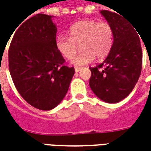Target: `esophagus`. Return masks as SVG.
<instances>
[{"label":"esophagus","instance_id":"obj_1","mask_svg":"<svg viewBox=\"0 0 151 151\" xmlns=\"http://www.w3.org/2000/svg\"><path fill=\"white\" fill-rule=\"evenodd\" d=\"M81 70V67H76V68H75V71H76V72H79Z\"/></svg>","mask_w":151,"mask_h":151}]
</instances>
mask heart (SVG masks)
I'll list each match as a JSON object with an SVG mask.
<instances>
[{
	"label": "heart",
	"instance_id": "obj_1",
	"mask_svg": "<svg viewBox=\"0 0 151 151\" xmlns=\"http://www.w3.org/2000/svg\"><path fill=\"white\" fill-rule=\"evenodd\" d=\"M69 36L63 34L55 38V47L64 58L70 60L76 55L80 44L81 52L72 60L75 65H84L93 60L104 59L112 49L114 32L106 22L82 20L69 28Z\"/></svg>",
	"mask_w": 151,
	"mask_h": 151
}]
</instances>
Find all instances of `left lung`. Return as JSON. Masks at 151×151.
Listing matches in <instances>:
<instances>
[{
    "label": "left lung",
    "instance_id": "8db88e82",
    "mask_svg": "<svg viewBox=\"0 0 151 151\" xmlns=\"http://www.w3.org/2000/svg\"><path fill=\"white\" fill-rule=\"evenodd\" d=\"M101 15L112 26V49L101 64L90 67L91 89L98 98L116 103L129 95L142 69V49L138 31L124 17L107 10Z\"/></svg>",
    "mask_w": 151,
    "mask_h": 151
}]
</instances>
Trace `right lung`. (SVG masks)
<instances>
[{
    "label": "right lung",
    "instance_id": "right-lung-1",
    "mask_svg": "<svg viewBox=\"0 0 151 151\" xmlns=\"http://www.w3.org/2000/svg\"><path fill=\"white\" fill-rule=\"evenodd\" d=\"M51 17L37 14L20 23L8 51L9 70L17 91L31 106L44 111L60 104L75 74L56 50L57 28Z\"/></svg>",
    "mask_w": 151,
    "mask_h": 151
}]
</instances>
